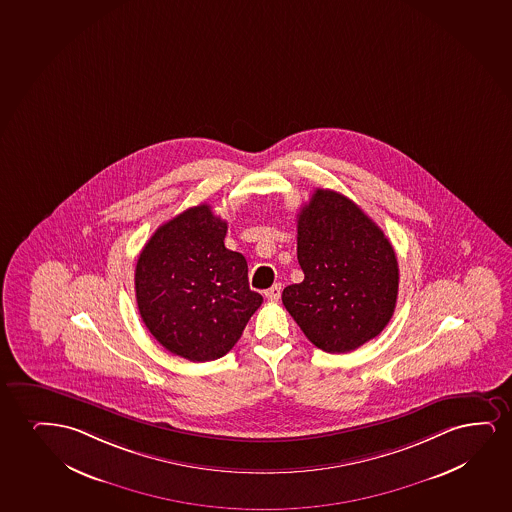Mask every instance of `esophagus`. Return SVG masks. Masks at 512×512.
<instances>
[{"mask_svg": "<svg viewBox=\"0 0 512 512\" xmlns=\"http://www.w3.org/2000/svg\"><path fill=\"white\" fill-rule=\"evenodd\" d=\"M279 297H281V285L276 283V285L271 286L269 290H266V299L271 300V302H278Z\"/></svg>", "mask_w": 512, "mask_h": 512, "instance_id": "obj_1", "label": "esophagus"}]
</instances>
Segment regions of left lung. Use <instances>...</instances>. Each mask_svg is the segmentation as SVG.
I'll list each match as a JSON object with an SVG mask.
<instances>
[{"label": "left lung", "mask_w": 512, "mask_h": 512, "mask_svg": "<svg viewBox=\"0 0 512 512\" xmlns=\"http://www.w3.org/2000/svg\"><path fill=\"white\" fill-rule=\"evenodd\" d=\"M297 219L304 281L286 286L283 306L321 351H354L394 314L399 269L391 241L354 201L330 189H316Z\"/></svg>", "instance_id": "8db88e82"}]
</instances>
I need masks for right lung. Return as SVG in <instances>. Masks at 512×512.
I'll return each mask as SVG.
<instances>
[{"instance_id": "1", "label": "right lung", "mask_w": 512, "mask_h": 512, "mask_svg": "<svg viewBox=\"0 0 512 512\" xmlns=\"http://www.w3.org/2000/svg\"><path fill=\"white\" fill-rule=\"evenodd\" d=\"M226 220L210 205L193 206L165 222L135 267L140 318L166 351L193 363L233 349L262 295L248 286V264L227 250Z\"/></svg>"}]
</instances>
